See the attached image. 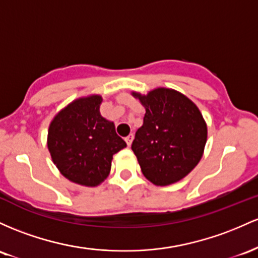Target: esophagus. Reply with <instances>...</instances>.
I'll use <instances>...</instances> for the list:
<instances>
[{"label":"esophagus","mask_w":258,"mask_h":258,"mask_svg":"<svg viewBox=\"0 0 258 258\" xmlns=\"http://www.w3.org/2000/svg\"><path fill=\"white\" fill-rule=\"evenodd\" d=\"M133 140H134V135H133V134H130V135H128V137L125 138V143H126V145H128L129 147H130V145H132Z\"/></svg>","instance_id":"esophagus-1"}]
</instances>
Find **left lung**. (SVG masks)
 Here are the masks:
<instances>
[{
  "instance_id": "obj_1",
  "label": "left lung",
  "mask_w": 258,
  "mask_h": 258,
  "mask_svg": "<svg viewBox=\"0 0 258 258\" xmlns=\"http://www.w3.org/2000/svg\"><path fill=\"white\" fill-rule=\"evenodd\" d=\"M132 95L146 111L132 145L141 172L157 186L181 180L198 166L207 141V124L199 107L168 88Z\"/></svg>"
}]
</instances>
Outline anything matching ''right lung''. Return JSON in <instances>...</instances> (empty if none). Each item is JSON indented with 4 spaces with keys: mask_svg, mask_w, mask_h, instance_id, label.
<instances>
[{
    "mask_svg": "<svg viewBox=\"0 0 258 258\" xmlns=\"http://www.w3.org/2000/svg\"><path fill=\"white\" fill-rule=\"evenodd\" d=\"M102 96L89 95L72 101L48 126L47 147L54 166L68 180L97 186L111 172L114 153L126 147L114 123L100 113Z\"/></svg>",
    "mask_w": 258,
    "mask_h": 258,
    "instance_id": "add662e5",
    "label": "right lung"
}]
</instances>
